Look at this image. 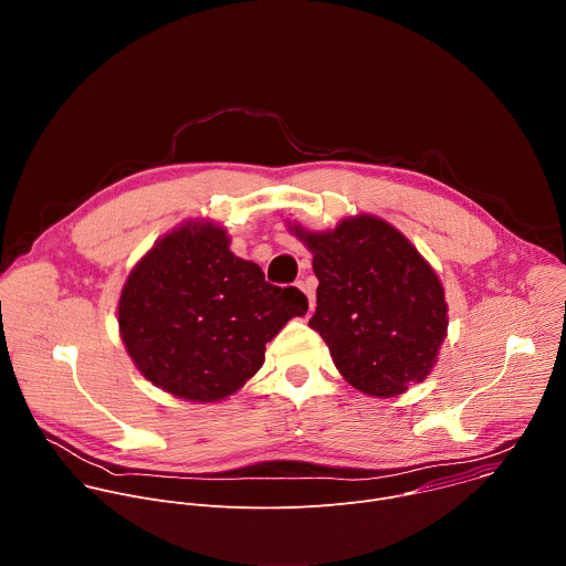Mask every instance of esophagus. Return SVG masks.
<instances>
[{"label": "esophagus", "mask_w": 566, "mask_h": 566, "mask_svg": "<svg viewBox=\"0 0 566 566\" xmlns=\"http://www.w3.org/2000/svg\"><path fill=\"white\" fill-rule=\"evenodd\" d=\"M297 286L306 293V297H308V311H313V306H315V295H313V286L311 284H306V282H297Z\"/></svg>", "instance_id": "esophagus-1"}]
</instances>
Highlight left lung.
<instances>
[{
  "instance_id": "left-lung-1",
  "label": "left lung",
  "mask_w": 566,
  "mask_h": 566,
  "mask_svg": "<svg viewBox=\"0 0 566 566\" xmlns=\"http://www.w3.org/2000/svg\"><path fill=\"white\" fill-rule=\"evenodd\" d=\"M295 234L313 253L317 306L308 327L338 371L369 396L421 382L448 329L443 286L430 264L378 217H354L329 232Z\"/></svg>"
}]
</instances>
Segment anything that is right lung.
Returning a JSON list of instances; mask_svg holds the SVG:
<instances>
[{"label":"right lung","mask_w":566,"mask_h":566,"mask_svg":"<svg viewBox=\"0 0 566 566\" xmlns=\"http://www.w3.org/2000/svg\"><path fill=\"white\" fill-rule=\"evenodd\" d=\"M226 230L186 223L136 264L118 304L127 354L156 387L186 400L234 394L264 363L266 343L308 308L230 253Z\"/></svg>","instance_id":"add662e5"}]
</instances>
